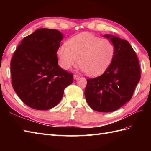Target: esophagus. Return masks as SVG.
Listing matches in <instances>:
<instances>
[{
    "mask_svg": "<svg viewBox=\"0 0 151 151\" xmlns=\"http://www.w3.org/2000/svg\"><path fill=\"white\" fill-rule=\"evenodd\" d=\"M73 78L75 80H78L80 78V76L78 75H74L73 76Z\"/></svg>",
    "mask_w": 151,
    "mask_h": 151,
    "instance_id": "obj_1",
    "label": "esophagus"
}]
</instances>
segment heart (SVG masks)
Listing matches in <instances>:
<instances>
[{"instance_id": "heart-1", "label": "heart", "mask_w": 151, "mask_h": 151, "mask_svg": "<svg viewBox=\"0 0 151 151\" xmlns=\"http://www.w3.org/2000/svg\"><path fill=\"white\" fill-rule=\"evenodd\" d=\"M114 52V45L110 40L90 33H82L70 38L66 45L60 46L56 54L63 69H69L77 61L79 68L86 75L95 76L107 69Z\"/></svg>"}]
</instances>
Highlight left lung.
I'll return each mask as SVG.
<instances>
[{"label":"left lung","instance_id":"8db88e82","mask_svg":"<svg viewBox=\"0 0 151 151\" xmlns=\"http://www.w3.org/2000/svg\"><path fill=\"white\" fill-rule=\"evenodd\" d=\"M114 43L111 64L96 78H87L84 94L93 110L99 112L117 110L132 98L141 78L137 54L127 40L104 35Z\"/></svg>","mask_w":151,"mask_h":151}]
</instances>
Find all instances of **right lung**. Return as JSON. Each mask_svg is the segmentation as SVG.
I'll return each mask as SVG.
<instances>
[{
	"mask_svg": "<svg viewBox=\"0 0 151 151\" xmlns=\"http://www.w3.org/2000/svg\"><path fill=\"white\" fill-rule=\"evenodd\" d=\"M63 39L58 30L40 28L24 37L10 62L12 84L24 103L47 110L62 99L73 75L58 64L57 50Z\"/></svg>",
	"mask_w": 151,
	"mask_h": 151,
	"instance_id": "right-lung-1",
	"label": "right lung"
}]
</instances>
